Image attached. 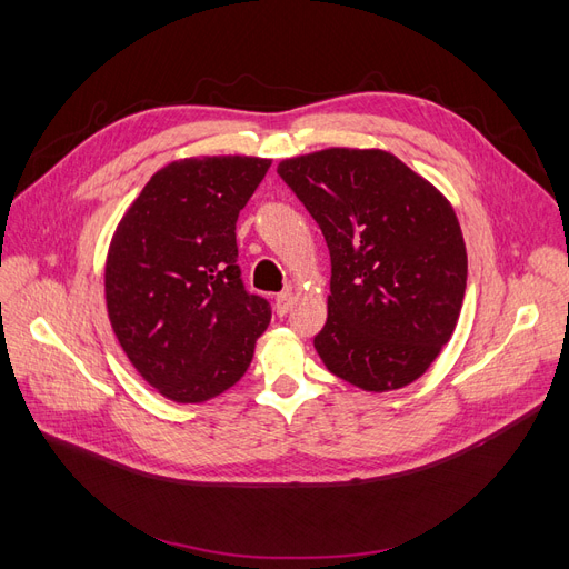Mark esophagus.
<instances>
[{
    "label": "esophagus",
    "instance_id": "obj_1",
    "mask_svg": "<svg viewBox=\"0 0 569 569\" xmlns=\"http://www.w3.org/2000/svg\"><path fill=\"white\" fill-rule=\"evenodd\" d=\"M297 297L291 295V291H282V295L274 297V311H278V316H287L291 311V306H295Z\"/></svg>",
    "mask_w": 569,
    "mask_h": 569
}]
</instances>
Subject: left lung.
<instances>
[{"label": "left lung", "mask_w": 569, "mask_h": 569, "mask_svg": "<svg viewBox=\"0 0 569 569\" xmlns=\"http://www.w3.org/2000/svg\"><path fill=\"white\" fill-rule=\"evenodd\" d=\"M278 176L330 249L322 363L366 391L416 382L451 339L468 282L451 203L382 149H322Z\"/></svg>", "instance_id": "obj_1"}]
</instances>
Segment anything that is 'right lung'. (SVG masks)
Returning a JSON list of instances; mask_svg holds the SVG:
<instances>
[{
  "label": "right lung",
  "instance_id": "add662e5",
  "mask_svg": "<svg viewBox=\"0 0 569 569\" xmlns=\"http://www.w3.org/2000/svg\"><path fill=\"white\" fill-rule=\"evenodd\" d=\"M270 168L256 157L168 163L120 220L107 258L113 332L144 380L201 403L247 372L270 303L237 266V218Z\"/></svg>",
  "mask_w": 569,
  "mask_h": 569
}]
</instances>
